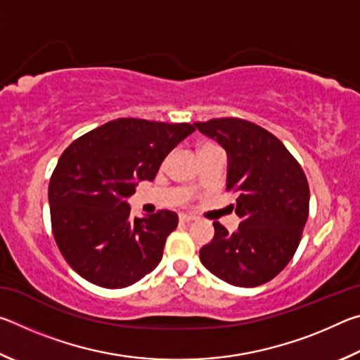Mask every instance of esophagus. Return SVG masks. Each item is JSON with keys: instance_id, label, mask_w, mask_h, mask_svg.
Segmentation results:
<instances>
[{"instance_id": "esophagus-1", "label": "esophagus", "mask_w": 360, "mask_h": 360, "mask_svg": "<svg viewBox=\"0 0 360 360\" xmlns=\"http://www.w3.org/2000/svg\"><path fill=\"white\" fill-rule=\"evenodd\" d=\"M195 216H192V214H179V221L181 222H192V221H195Z\"/></svg>"}]
</instances>
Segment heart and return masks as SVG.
I'll list each match as a JSON object with an SVG mask.
<instances>
[{
    "label": "heart",
    "instance_id": "b5f03b06",
    "mask_svg": "<svg viewBox=\"0 0 360 360\" xmlns=\"http://www.w3.org/2000/svg\"><path fill=\"white\" fill-rule=\"evenodd\" d=\"M206 148H208V146H206Z\"/></svg>",
    "mask_w": 360,
    "mask_h": 360
}]
</instances>
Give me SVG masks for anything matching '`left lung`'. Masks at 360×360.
Listing matches in <instances>:
<instances>
[{
    "label": "left lung",
    "mask_w": 360,
    "mask_h": 360,
    "mask_svg": "<svg viewBox=\"0 0 360 360\" xmlns=\"http://www.w3.org/2000/svg\"><path fill=\"white\" fill-rule=\"evenodd\" d=\"M227 152V191L238 193L240 225H214V238L200 249L212 275L238 288L275 278L294 257L308 219L309 187L302 167L279 139L236 117L193 124Z\"/></svg>",
    "instance_id": "1"
}]
</instances>
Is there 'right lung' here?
I'll list each match as a JSON object with an SVG mask.
<instances>
[{
	"label": "right lung",
	"instance_id": "right-lung-1",
	"mask_svg": "<svg viewBox=\"0 0 360 360\" xmlns=\"http://www.w3.org/2000/svg\"><path fill=\"white\" fill-rule=\"evenodd\" d=\"M191 124L115 119L65 149L49 182L52 231L77 275L106 289L135 284L160 264L178 214L130 216L138 181H154Z\"/></svg>",
	"mask_w": 360,
	"mask_h": 360
}]
</instances>
